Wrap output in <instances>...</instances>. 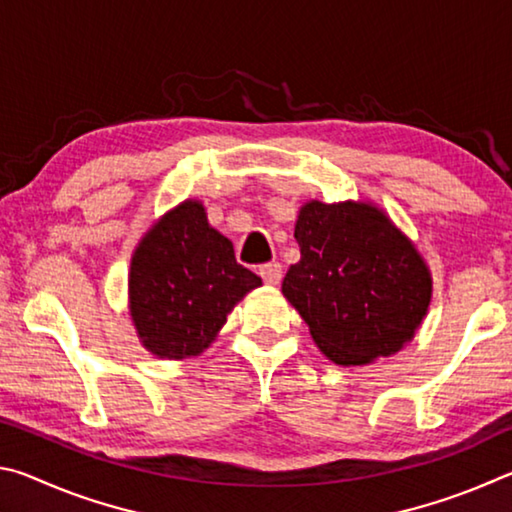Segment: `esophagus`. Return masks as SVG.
Here are the masks:
<instances>
[{"label":"esophagus","instance_id":"esophagus-1","mask_svg":"<svg viewBox=\"0 0 512 512\" xmlns=\"http://www.w3.org/2000/svg\"><path fill=\"white\" fill-rule=\"evenodd\" d=\"M259 275H262V280L266 284H277L282 280V266L277 262L264 264V266H259Z\"/></svg>","mask_w":512,"mask_h":512}]
</instances>
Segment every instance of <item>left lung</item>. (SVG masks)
Masks as SVG:
<instances>
[{"instance_id":"left-lung-1","label":"left lung","mask_w":512,"mask_h":512,"mask_svg":"<svg viewBox=\"0 0 512 512\" xmlns=\"http://www.w3.org/2000/svg\"><path fill=\"white\" fill-rule=\"evenodd\" d=\"M293 237L300 262L291 264L282 293L327 359L366 366L413 339L431 302V273L384 210L309 201Z\"/></svg>"}]
</instances>
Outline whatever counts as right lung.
I'll return each instance as SVG.
<instances>
[{"instance_id":"1","label":"right lung","mask_w":512,"mask_h":512,"mask_svg":"<svg viewBox=\"0 0 512 512\" xmlns=\"http://www.w3.org/2000/svg\"><path fill=\"white\" fill-rule=\"evenodd\" d=\"M262 277L235 259L232 241L207 223L203 203L173 207L137 244L128 273V309L137 336L160 359L201 354L232 307Z\"/></svg>"}]
</instances>
